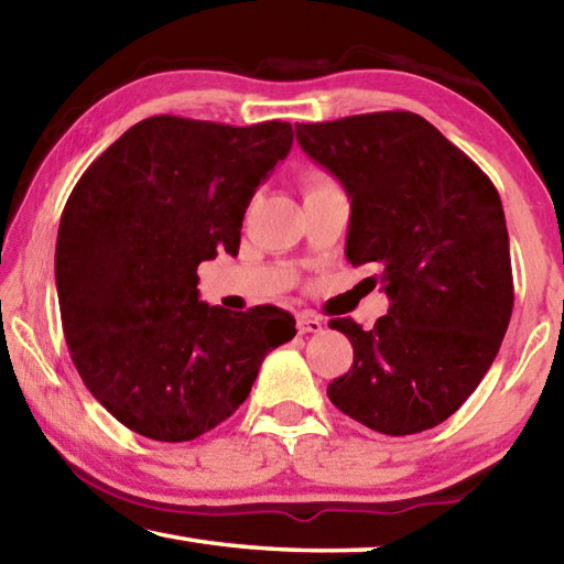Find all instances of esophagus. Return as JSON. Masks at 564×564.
I'll return each instance as SVG.
<instances>
[{"mask_svg": "<svg viewBox=\"0 0 564 564\" xmlns=\"http://www.w3.org/2000/svg\"><path fill=\"white\" fill-rule=\"evenodd\" d=\"M295 328H299V333H321L323 321L311 316V313H301L299 321H295Z\"/></svg>", "mask_w": 564, "mask_h": 564, "instance_id": "obj_1", "label": "esophagus"}]
</instances>
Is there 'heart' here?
<instances>
[{"label": "heart", "instance_id": "b5f03b06", "mask_svg": "<svg viewBox=\"0 0 564 564\" xmlns=\"http://www.w3.org/2000/svg\"><path fill=\"white\" fill-rule=\"evenodd\" d=\"M330 186H336V184H333L326 174H321V171H311V174L303 176V194L305 196L316 194V191H323V188H330Z\"/></svg>", "mask_w": 564, "mask_h": 564}]
</instances>
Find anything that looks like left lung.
<instances>
[{"instance_id": "obj_1", "label": "left lung", "mask_w": 564, "mask_h": 564, "mask_svg": "<svg viewBox=\"0 0 564 564\" xmlns=\"http://www.w3.org/2000/svg\"><path fill=\"white\" fill-rule=\"evenodd\" d=\"M301 149L350 196L346 256L373 265L388 316L346 333L352 366L328 386L340 413L370 431L441 425L488 373L512 316L508 226L480 166L413 111L295 123Z\"/></svg>"}]
</instances>
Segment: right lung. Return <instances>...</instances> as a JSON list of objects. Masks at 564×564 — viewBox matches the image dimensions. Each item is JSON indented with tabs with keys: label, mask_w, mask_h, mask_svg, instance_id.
Wrapping results in <instances>:
<instances>
[{
	"label": "right lung",
	"mask_w": 564,
	"mask_h": 564,
	"mask_svg": "<svg viewBox=\"0 0 564 564\" xmlns=\"http://www.w3.org/2000/svg\"><path fill=\"white\" fill-rule=\"evenodd\" d=\"M291 144L285 121L161 113L76 181L54 256L64 338L84 386L129 431L161 443L208 433L295 336L289 311L234 313L196 289L198 263L238 253L246 208Z\"/></svg>",
	"instance_id": "add662e5"
}]
</instances>
